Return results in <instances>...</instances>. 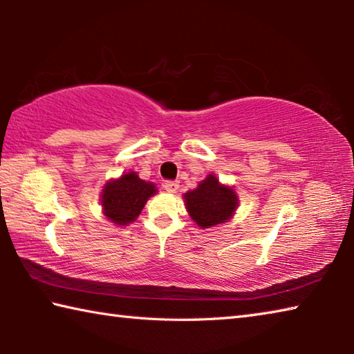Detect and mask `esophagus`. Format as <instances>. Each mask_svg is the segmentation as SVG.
<instances>
[{"mask_svg": "<svg viewBox=\"0 0 354 354\" xmlns=\"http://www.w3.org/2000/svg\"><path fill=\"white\" fill-rule=\"evenodd\" d=\"M164 189L169 192V194H175V192L179 189V183L178 181H165Z\"/></svg>", "mask_w": 354, "mask_h": 354, "instance_id": "obj_1", "label": "esophagus"}]
</instances>
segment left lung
Masks as SVG:
<instances>
[{
  "label": "left lung",
  "instance_id": "1",
  "mask_svg": "<svg viewBox=\"0 0 354 354\" xmlns=\"http://www.w3.org/2000/svg\"><path fill=\"white\" fill-rule=\"evenodd\" d=\"M184 201L190 218L203 230L225 223L239 206L234 189L218 183L215 175H209L198 187L184 194Z\"/></svg>",
  "mask_w": 354,
  "mask_h": 354
}]
</instances>
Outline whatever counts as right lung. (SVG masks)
I'll use <instances>...</instances> for the list:
<instances>
[{
  "instance_id": "obj_1",
  "label": "right lung",
  "mask_w": 354,
  "mask_h": 354,
  "mask_svg": "<svg viewBox=\"0 0 354 354\" xmlns=\"http://www.w3.org/2000/svg\"><path fill=\"white\" fill-rule=\"evenodd\" d=\"M156 192V185L143 181L136 171L124 173L118 179L104 184L101 192L103 214L112 223L127 226L139 217L145 203Z\"/></svg>"
}]
</instances>
